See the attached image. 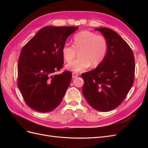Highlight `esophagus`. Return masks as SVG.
<instances>
[{"label":"esophagus","mask_w":148,"mask_h":148,"mask_svg":"<svg viewBox=\"0 0 148 148\" xmlns=\"http://www.w3.org/2000/svg\"><path fill=\"white\" fill-rule=\"evenodd\" d=\"M78 76H79V74L77 73H75V72L72 73V78H73L77 77H78Z\"/></svg>","instance_id":"1"}]
</instances>
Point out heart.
I'll return each instance as SVG.
<instances>
[{
  "instance_id": "obj_1",
  "label": "heart",
  "mask_w": 148,
  "mask_h": 148,
  "mask_svg": "<svg viewBox=\"0 0 148 148\" xmlns=\"http://www.w3.org/2000/svg\"><path fill=\"white\" fill-rule=\"evenodd\" d=\"M107 42L101 35L89 31H82L74 35L73 45L65 44L62 53L66 62H70L79 51L78 59L66 64L67 70L79 72L89 66L96 67L102 63L106 56Z\"/></svg>"
}]
</instances>
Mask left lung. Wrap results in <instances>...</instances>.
Listing matches in <instances>:
<instances>
[{"instance_id": "left-lung-1", "label": "left lung", "mask_w": 148, "mask_h": 148, "mask_svg": "<svg viewBox=\"0 0 148 148\" xmlns=\"http://www.w3.org/2000/svg\"><path fill=\"white\" fill-rule=\"evenodd\" d=\"M104 35L107 51L102 63L90 71L82 74L83 96L93 109L108 112L119 106L133 86L135 57L130 47L112 29H95Z\"/></svg>"}]
</instances>
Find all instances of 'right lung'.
<instances>
[{
  "label": "right lung",
  "mask_w": 148,
  "mask_h": 148,
  "mask_svg": "<svg viewBox=\"0 0 148 148\" xmlns=\"http://www.w3.org/2000/svg\"><path fill=\"white\" fill-rule=\"evenodd\" d=\"M78 29L45 26L22 48L18 63V86L30 108L47 112L60 104L72 74L69 71L53 73L63 66L62 47L69 36Z\"/></svg>",
  "instance_id": "add662e5"
}]
</instances>
